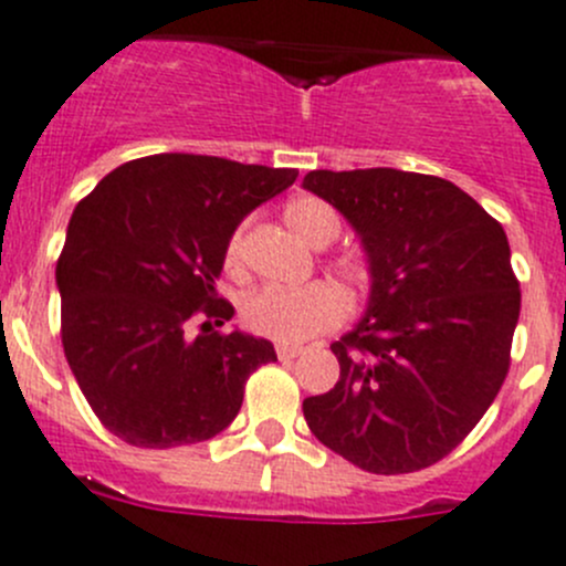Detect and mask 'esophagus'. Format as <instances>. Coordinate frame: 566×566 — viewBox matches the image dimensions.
<instances>
[{
    "instance_id": "34e87169",
    "label": "esophagus",
    "mask_w": 566,
    "mask_h": 566,
    "mask_svg": "<svg viewBox=\"0 0 566 566\" xmlns=\"http://www.w3.org/2000/svg\"><path fill=\"white\" fill-rule=\"evenodd\" d=\"M300 355H302V346H285V344L277 346V357H281V360H294V357Z\"/></svg>"
}]
</instances>
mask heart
<instances>
[{"label":"heart","mask_w":566,"mask_h":566,"mask_svg":"<svg viewBox=\"0 0 566 566\" xmlns=\"http://www.w3.org/2000/svg\"><path fill=\"white\" fill-rule=\"evenodd\" d=\"M285 226L294 237L311 248H327L340 231V220L333 206L318 198H294L283 209ZM244 261V228H239L226 248V270L231 275L242 272ZM346 283L363 285L366 283V270L360 264L338 266ZM244 324L255 335L277 340V344H305L316 338L324 329L335 327L346 316V300L335 285L329 283H307L300 289H285V285H264L253 291L244 300L242 307Z\"/></svg>","instance_id":"heart-1"}]
</instances>
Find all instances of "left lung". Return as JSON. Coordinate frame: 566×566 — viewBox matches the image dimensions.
I'll return each mask as SVG.
<instances>
[{"label": "left lung", "mask_w": 566, "mask_h": 566, "mask_svg": "<svg viewBox=\"0 0 566 566\" xmlns=\"http://www.w3.org/2000/svg\"><path fill=\"white\" fill-rule=\"evenodd\" d=\"M302 187L366 250L360 322L329 349L340 377L302 401L311 432L368 473H412L457 449L495 401L520 318L501 222L457 184L394 167L313 170Z\"/></svg>", "instance_id": "obj_1"}]
</instances>
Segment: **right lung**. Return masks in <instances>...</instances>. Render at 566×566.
Listing matches in <instances>:
<instances>
[{
    "mask_svg": "<svg viewBox=\"0 0 566 566\" xmlns=\"http://www.w3.org/2000/svg\"><path fill=\"white\" fill-rule=\"evenodd\" d=\"M296 176L156 154L120 165L80 200L57 261L63 349L112 434L172 449L203 443L237 418L248 377L277 355L266 338L217 333L233 305L214 283L239 222Z\"/></svg>",
    "mask_w": 566,
    "mask_h": 566,
    "instance_id": "obj_1",
    "label": "right lung"
}]
</instances>
